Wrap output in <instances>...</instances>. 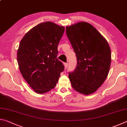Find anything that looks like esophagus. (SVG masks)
<instances>
[{
    "mask_svg": "<svg viewBox=\"0 0 127 127\" xmlns=\"http://www.w3.org/2000/svg\"><path fill=\"white\" fill-rule=\"evenodd\" d=\"M64 66H65V69H66V68H67V66H68V64L67 63H64Z\"/></svg>",
    "mask_w": 127,
    "mask_h": 127,
    "instance_id": "1",
    "label": "esophagus"
}]
</instances>
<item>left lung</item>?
<instances>
[{
  "label": "left lung",
  "mask_w": 127,
  "mask_h": 127,
  "mask_svg": "<svg viewBox=\"0 0 127 127\" xmlns=\"http://www.w3.org/2000/svg\"><path fill=\"white\" fill-rule=\"evenodd\" d=\"M77 59L76 67L68 77L73 89L84 95L95 93L105 81L111 64L107 41L92 24L79 22L66 27Z\"/></svg>",
  "instance_id": "obj_1"
}]
</instances>
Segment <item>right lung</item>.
Listing matches in <instances>:
<instances>
[{"label": "right lung", "instance_id": "add662e5", "mask_svg": "<svg viewBox=\"0 0 127 127\" xmlns=\"http://www.w3.org/2000/svg\"><path fill=\"white\" fill-rule=\"evenodd\" d=\"M65 27L51 22L38 24L24 35L17 52L19 68L35 93L43 94L56 85L64 66L57 47Z\"/></svg>", "mask_w": 127, "mask_h": 127}]
</instances>
